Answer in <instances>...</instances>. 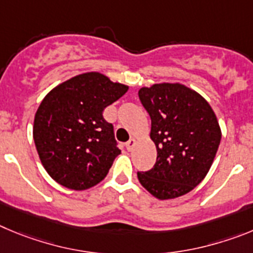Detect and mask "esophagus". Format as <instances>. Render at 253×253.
<instances>
[{
  "label": "esophagus",
  "instance_id": "34e87169",
  "mask_svg": "<svg viewBox=\"0 0 253 253\" xmlns=\"http://www.w3.org/2000/svg\"><path fill=\"white\" fill-rule=\"evenodd\" d=\"M135 143H136L135 138H129V140L127 141V142H126V147H127V150H129V151H131L132 147L135 146Z\"/></svg>",
  "mask_w": 253,
  "mask_h": 253
}]
</instances>
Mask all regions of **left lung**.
<instances>
[{"instance_id":"1","label":"left lung","mask_w":253,"mask_h":253,"mask_svg":"<svg viewBox=\"0 0 253 253\" xmlns=\"http://www.w3.org/2000/svg\"><path fill=\"white\" fill-rule=\"evenodd\" d=\"M138 97L151 118L158 158L138 181L161 200L181 197L203 180L219 147V124L208 102L180 83L142 87Z\"/></svg>"}]
</instances>
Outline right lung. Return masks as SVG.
<instances>
[{"instance_id": "right-lung-1", "label": "right lung", "mask_w": 253, "mask_h": 253, "mask_svg": "<svg viewBox=\"0 0 253 253\" xmlns=\"http://www.w3.org/2000/svg\"><path fill=\"white\" fill-rule=\"evenodd\" d=\"M127 90L125 84L89 72L45 95L35 113L33 135L40 161L56 183L85 190L106 177L121 150L103 111Z\"/></svg>"}]
</instances>
